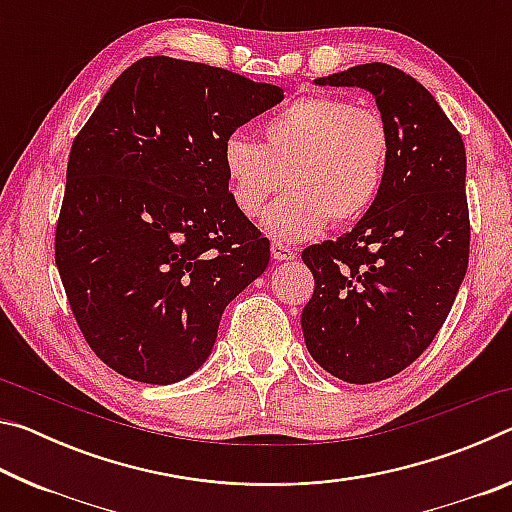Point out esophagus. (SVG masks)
I'll list each match as a JSON object with an SVG mask.
<instances>
[{"instance_id":"esophagus-1","label":"esophagus","mask_w":512,"mask_h":512,"mask_svg":"<svg viewBox=\"0 0 512 512\" xmlns=\"http://www.w3.org/2000/svg\"><path fill=\"white\" fill-rule=\"evenodd\" d=\"M271 255L273 259H277V262H291V259H296V250L287 244H282V241H273Z\"/></svg>"}]
</instances>
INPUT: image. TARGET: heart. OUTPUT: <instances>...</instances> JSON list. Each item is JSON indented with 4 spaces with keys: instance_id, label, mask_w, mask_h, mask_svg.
Wrapping results in <instances>:
<instances>
[{
    "instance_id": "heart-1",
    "label": "heart",
    "mask_w": 512,
    "mask_h": 512,
    "mask_svg": "<svg viewBox=\"0 0 512 512\" xmlns=\"http://www.w3.org/2000/svg\"><path fill=\"white\" fill-rule=\"evenodd\" d=\"M262 144L241 135L223 142L221 164L237 210L262 214L266 203L289 185L264 216V228L280 239L316 235L332 219H361L384 187L393 151V131L379 110L341 97H302L268 117Z\"/></svg>"
}]
</instances>
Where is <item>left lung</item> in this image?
<instances>
[{
    "instance_id": "1",
    "label": "left lung",
    "mask_w": 512,
    "mask_h": 512,
    "mask_svg": "<svg viewBox=\"0 0 512 512\" xmlns=\"http://www.w3.org/2000/svg\"><path fill=\"white\" fill-rule=\"evenodd\" d=\"M316 85L368 90L393 131L384 187L350 232L302 250L314 296L302 334L320 368L348 384L402 372L436 339L470 259L465 146L431 92L386 63Z\"/></svg>"
}]
</instances>
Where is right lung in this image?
Instances as JSON below:
<instances>
[{"label":"right lung","instance_id":"obj_1","mask_svg":"<svg viewBox=\"0 0 512 512\" xmlns=\"http://www.w3.org/2000/svg\"><path fill=\"white\" fill-rule=\"evenodd\" d=\"M282 99L228 69L146 56L76 135L56 266L85 341L119 375H192L223 309L266 271L271 244L232 203L221 149Z\"/></svg>","mask_w":512,"mask_h":512}]
</instances>
